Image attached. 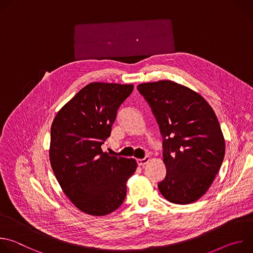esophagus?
<instances>
[{"label": "esophagus", "instance_id": "esophagus-1", "mask_svg": "<svg viewBox=\"0 0 253 253\" xmlns=\"http://www.w3.org/2000/svg\"><path fill=\"white\" fill-rule=\"evenodd\" d=\"M149 160H150L149 157H145V158H143V159H138L137 163H138L139 166H144L146 163L149 162Z\"/></svg>", "mask_w": 253, "mask_h": 253}]
</instances>
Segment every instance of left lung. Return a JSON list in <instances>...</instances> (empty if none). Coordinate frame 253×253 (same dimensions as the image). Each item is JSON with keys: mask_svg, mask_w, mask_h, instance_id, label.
<instances>
[{"mask_svg": "<svg viewBox=\"0 0 253 253\" xmlns=\"http://www.w3.org/2000/svg\"><path fill=\"white\" fill-rule=\"evenodd\" d=\"M163 136L167 172L158 183L169 202L189 204L203 196L218 173L225 141L211 106L197 92L170 80L142 83Z\"/></svg>", "mask_w": 253, "mask_h": 253, "instance_id": "8db88e82", "label": "left lung"}]
</instances>
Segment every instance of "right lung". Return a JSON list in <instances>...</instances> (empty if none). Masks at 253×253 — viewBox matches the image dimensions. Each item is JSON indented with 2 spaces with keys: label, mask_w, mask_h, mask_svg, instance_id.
<instances>
[{
  "label": "right lung",
  "mask_w": 253,
  "mask_h": 253,
  "mask_svg": "<svg viewBox=\"0 0 253 253\" xmlns=\"http://www.w3.org/2000/svg\"><path fill=\"white\" fill-rule=\"evenodd\" d=\"M133 88L132 84L90 83L53 120L51 167L63 192L86 214L104 216L119 208L127 180L136 171L135 159L110 156L101 148Z\"/></svg>",
  "instance_id": "1"
}]
</instances>
